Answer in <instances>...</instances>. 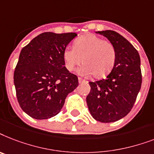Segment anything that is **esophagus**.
Here are the masks:
<instances>
[{"label": "esophagus", "instance_id": "esophagus-1", "mask_svg": "<svg viewBox=\"0 0 154 154\" xmlns=\"http://www.w3.org/2000/svg\"><path fill=\"white\" fill-rule=\"evenodd\" d=\"M78 80H79V83H87V81L84 80V79H82V78H79Z\"/></svg>", "mask_w": 154, "mask_h": 154}]
</instances>
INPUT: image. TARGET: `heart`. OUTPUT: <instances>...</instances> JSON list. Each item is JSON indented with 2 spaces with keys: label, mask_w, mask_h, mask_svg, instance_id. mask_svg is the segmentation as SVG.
<instances>
[{
  "label": "heart",
  "mask_w": 154,
  "mask_h": 154,
  "mask_svg": "<svg viewBox=\"0 0 154 154\" xmlns=\"http://www.w3.org/2000/svg\"><path fill=\"white\" fill-rule=\"evenodd\" d=\"M66 69L72 71L83 62L82 75L91 74L94 78L107 75L115 63L116 50L113 44L93 34L82 35L74 42V48L66 47L63 52Z\"/></svg>",
  "instance_id": "1"
}]
</instances>
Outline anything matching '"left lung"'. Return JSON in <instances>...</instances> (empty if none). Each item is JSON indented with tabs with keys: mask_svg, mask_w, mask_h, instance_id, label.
<instances>
[{
	"mask_svg": "<svg viewBox=\"0 0 154 154\" xmlns=\"http://www.w3.org/2000/svg\"><path fill=\"white\" fill-rule=\"evenodd\" d=\"M113 44L115 63L106 78L90 82L87 97L90 113L101 122H113L127 115L134 106L141 86L139 54L126 38L111 30L96 32Z\"/></svg>",
	"mask_w": 154,
	"mask_h": 154,
	"instance_id": "obj_1",
	"label": "left lung"
}]
</instances>
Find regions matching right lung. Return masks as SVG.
Wrapping results in <instances>:
<instances>
[{"mask_svg": "<svg viewBox=\"0 0 154 154\" xmlns=\"http://www.w3.org/2000/svg\"><path fill=\"white\" fill-rule=\"evenodd\" d=\"M75 32H44L22 48L14 71L20 106L35 119L59 114L67 94L78 87V78L66 69L63 52Z\"/></svg>", "mask_w": 154, "mask_h": 154, "instance_id": "right-lung-1", "label": "right lung"}]
</instances>
